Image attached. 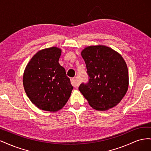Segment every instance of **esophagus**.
<instances>
[{
    "mask_svg": "<svg viewBox=\"0 0 151 151\" xmlns=\"http://www.w3.org/2000/svg\"><path fill=\"white\" fill-rule=\"evenodd\" d=\"M70 82L72 85L74 87H77L80 84V82L79 81H77L75 77H73V78L70 79Z\"/></svg>",
    "mask_w": 151,
    "mask_h": 151,
    "instance_id": "34e87169",
    "label": "esophagus"
}]
</instances>
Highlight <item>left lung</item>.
<instances>
[{"instance_id":"8db88e82","label":"left lung","mask_w":151,"mask_h":151,"mask_svg":"<svg viewBox=\"0 0 151 151\" xmlns=\"http://www.w3.org/2000/svg\"><path fill=\"white\" fill-rule=\"evenodd\" d=\"M89 76L87 84L79 87L90 106L108 110L119 103L129 88V71L121 55L104 46H89L81 52Z\"/></svg>"}]
</instances>
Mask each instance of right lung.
Returning <instances> with one entry per match:
<instances>
[{
  "instance_id": "right-lung-1",
  "label": "right lung",
  "mask_w": 151,
  "mask_h": 151,
  "mask_svg": "<svg viewBox=\"0 0 151 151\" xmlns=\"http://www.w3.org/2000/svg\"><path fill=\"white\" fill-rule=\"evenodd\" d=\"M62 50L51 47L40 50L26 65L23 86L30 101L48 111L61 109L69 99L73 86L65 68L58 63Z\"/></svg>"
}]
</instances>
